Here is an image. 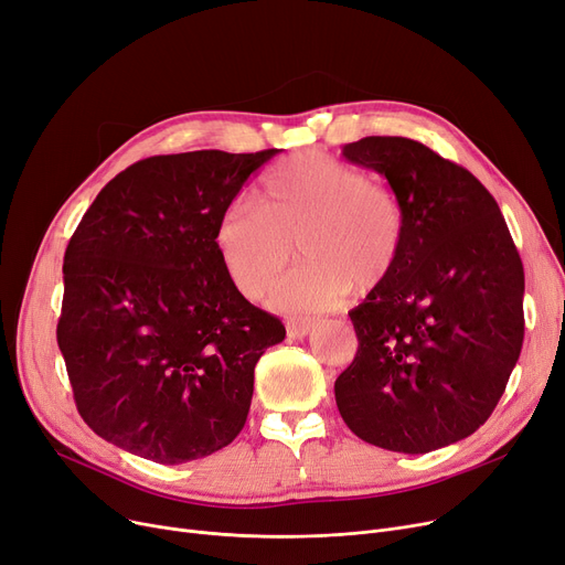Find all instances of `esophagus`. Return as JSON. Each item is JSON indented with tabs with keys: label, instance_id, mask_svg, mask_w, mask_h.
<instances>
[{
	"label": "esophagus",
	"instance_id": "esophagus-1",
	"mask_svg": "<svg viewBox=\"0 0 565 565\" xmlns=\"http://www.w3.org/2000/svg\"><path fill=\"white\" fill-rule=\"evenodd\" d=\"M311 328H313L311 321H288V323H286V332H288V337H292V339L307 337V334L311 332Z\"/></svg>",
	"mask_w": 565,
	"mask_h": 565
}]
</instances>
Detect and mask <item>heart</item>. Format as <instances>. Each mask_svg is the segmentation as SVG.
<instances>
[{
	"mask_svg": "<svg viewBox=\"0 0 565 565\" xmlns=\"http://www.w3.org/2000/svg\"><path fill=\"white\" fill-rule=\"evenodd\" d=\"M406 239L399 195L360 168L328 154H302L263 180L258 205L233 201L214 242L242 296L258 298L292 258L302 265L279 281L269 305L288 313L330 311L351 288L372 290L395 269Z\"/></svg>",
	"mask_w": 565,
	"mask_h": 565,
	"instance_id": "1",
	"label": "heart"
}]
</instances>
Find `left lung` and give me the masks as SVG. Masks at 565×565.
Listing matches in <instances>:
<instances>
[{"label":"left lung","mask_w":565,"mask_h":565,"mask_svg":"<svg viewBox=\"0 0 565 565\" xmlns=\"http://www.w3.org/2000/svg\"><path fill=\"white\" fill-rule=\"evenodd\" d=\"M351 163L385 175L406 212L392 275L349 311L358 353L334 381L343 423L392 452L471 436L497 408L524 341V267L478 178L427 145L366 136Z\"/></svg>","instance_id":"left-lung-1"}]
</instances>
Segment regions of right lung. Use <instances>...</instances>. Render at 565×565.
<instances>
[{"label":"right lung","instance_id":"right-lung-1","mask_svg":"<svg viewBox=\"0 0 565 565\" xmlns=\"http://www.w3.org/2000/svg\"><path fill=\"white\" fill-rule=\"evenodd\" d=\"M277 152L142 159L71 235L57 343L81 418L108 444L184 463L247 423L256 362L286 328L231 281L214 231Z\"/></svg>","mask_w":565,"mask_h":565}]
</instances>
